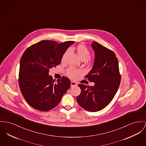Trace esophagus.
<instances>
[{"label": "esophagus", "mask_w": 146, "mask_h": 146, "mask_svg": "<svg viewBox=\"0 0 146 146\" xmlns=\"http://www.w3.org/2000/svg\"><path fill=\"white\" fill-rule=\"evenodd\" d=\"M77 86V84L74 82V81H71V87H74V86Z\"/></svg>", "instance_id": "obj_1"}]
</instances>
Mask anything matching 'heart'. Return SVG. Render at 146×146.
I'll use <instances>...</instances> for the list:
<instances>
[{
	"label": "heart",
	"instance_id": "heart-1",
	"mask_svg": "<svg viewBox=\"0 0 146 146\" xmlns=\"http://www.w3.org/2000/svg\"><path fill=\"white\" fill-rule=\"evenodd\" d=\"M76 51L78 53V56L81 60H86L90 56V51L88 48L84 45H78ZM69 52V50H67L62 55V58H61V61L65 62L66 60V58L67 57V55H68ZM88 60L91 61H93V59L88 58ZM82 74V71L81 70H78L74 68H70L67 71V75L68 77L72 79H75L78 77V75Z\"/></svg>",
	"mask_w": 146,
	"mask_h": 146
}]
</instances>
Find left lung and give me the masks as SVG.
<instances>
[{
	"label": "left lung",
	"mask_w": 146,
	"mask_h": 146,
	"mask_svg": "<svg viewBox=\"0 0 146 146\" xmlns=\"http://www.w3.org/2000/svg\"><path fill=\"white\" fill-rule=\"evenodd\" d=\"M95 51L93 68L85 78L94 82V86L78 84L81 94L76 97L78 105L90 112H96L106 107L116 94L121 82L118 61L114 52L93 41Z\"/></svg>",
	"instance_id": "1"
}]
</instances>
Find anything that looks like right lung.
Instances as JSON below:
<instances>
[{"mask_svg":"<svg viewBox=\"0 0 146 146\" xmlns=\"http://www.w3.org/2000/svg\"><path fill=\"white\" fill-rule=\"evenodd\" d=\"M75 42L58 44L42 40L32 45L24 52L20 61L19 85L21 92L31 107L48 111L56 107L71 85L62 76L54 82L49 70L58 65L64 53Z\"/></svg>","mask_w":146,"mask_h":146,"instance_id":"obj_1","label":"right lung"}]
</instances>
